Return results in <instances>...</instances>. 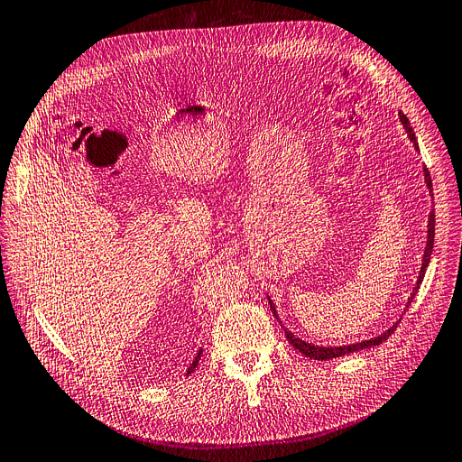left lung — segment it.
<instances>
[{
	"instance_id": "1",
	"label": "left lung",
	"mask_w": 462,
	"mask_h": 462,
	"mask_svg": "<svg viewBox=\"0 0 462 462\" xmlns=\"http://www.w3.org/2000/svg\"><path fill=\"white\" fill-rule=\"evenodd\" d=\"M399 120H402V125H403V128L407 130L409 139L414 143V148L418 150V141H416V135H414V132H412V128H411V122H409V118H407L402 111H399ZM423 176H425V183H427V188H429V193H431V191H433L431 174H429V171H427V169H423ZM433 243H435V211H431V215H429V225H427V247H425V253H423V263H421V269H420V276H418L416 288L412 290V293H411V299H409L407 306L412 302V299H414V295H416V291H418V288H420V284H421V281H423L425 269H427V265H429V260H431ZM269 304H271V310H273L274 318L279 319V316H276V310H274V306H273V302H271V300H269ZM281 325H282V323H281ZM395 327H397V323H395V325H392V327H390L386 332H383L381 336L370 337V340H364V342H358V344L342 346V347H319V346L309 344V342H304V340H299V337H295L288 328H284V332H286L288 342H290V344H291L299 353H302L304 356H309V358H312V360H330V358L344 356V355H347V353H355V351H360V349H367V347H374V346L383 344L388 336H392V332H393V328H395Z\"/></svg>"
}]
</instances>
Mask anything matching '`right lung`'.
<instances>
[{
	"label": "right lung",
	"mask_w": 462,
	"mask_h": 462,
	"mask_svg": "<svg viewBox=\"0 0 462 462\" xmlns=\"http://www.w3.org/2000/svg\"><path fill=\"white\" fill-rule=\"evenodd\" d=\"M200 355H202V349H200V351H199V355H197V356H195V360H193V364H191V365H189V367H188V375H189V374H191V372H193V370H195V367H197V364H199V360H200Z\"/></svg>",
	"instance_id": "1"
}]
</instances>
